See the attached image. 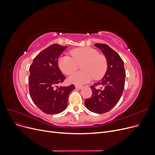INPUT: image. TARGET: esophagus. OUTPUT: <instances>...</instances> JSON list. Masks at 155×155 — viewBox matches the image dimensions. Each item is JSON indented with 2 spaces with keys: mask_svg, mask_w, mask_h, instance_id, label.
Masks as SVG:
<instances>
[{
  "mask_svg": "<svg viewBox=\"0 0 155 155\" xmlns=\"http://www.w3.org/2000/svg\"><path fill=\"white\" fill-rule=\"evenodd\" d=\"M75 87H76V89H81L83 88V86H80V85H76V86H75Z\"/></svg>",
  "mask_w": 155,
  "mask_h": 155,
  "instance_id": "esophagus-1",
  "label": "esophagus"
}]
</instances>
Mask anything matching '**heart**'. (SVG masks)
Listing matches in <instances>:
<instances>
[{
	"instance_id": "1",
	"label": "heart",
	"mask_w": 155,
	"mask_h": 155,
	"mask_svg": "<svg viewBox=\"0 0 155 155\" xmlns=\"http://www.w3.org/2000/svg\"><path fill=\"white\" fill-rule=\"evenodd\" d=\"M72 57L65 56L58 60L60 69L66 75H71L81 65L82 71L76 72L69 78L71 83L83 84L91 81L94 78L100 79L106 74L107 62L106 58L98 54L97 50L90 47L78 48L71 51Z\"/></svg>"
}]
</instances>
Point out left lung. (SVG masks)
Returning a JSON list of instances; mask_svg holds the SVG:
<instances>
[{
    "instance_id": "left-lung-1",
    "label": "left lung",
    "mask_w": 155,
    "mask_h": 155,
    "mask_svg": "<svg viewBox=\"0 0 155 155\" xmlns=\"http://www.w3.org/2000/svg\"><path fill=\"white\" fill-rule=\"evenodd\" d=\"M101 50L107 62V69L102 80L91 86L93 94L84 101L91 112L103 114L110 111L118 103L125 84L124 62L116 51L105 44H95Z\"/></svg>"
}]
</instances>
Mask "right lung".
<instances>
[{
  "label": "right lung",
  "mask_w": 155,
  "mask_h": 155,
  "mask_svg": "<svg viewBox=\"0 0 155 155\" xmlns=\"http://www.w3.org/2000/svg\"><path fill=\"white\" fill-rule=\"evenodd\" d=\"M66 46L52 44L38 54L29 68V94L34 103L46 114H58L68 106L75 86L58 87L66 79L58 66V59Z\"/></svg>",
  "instance_id": "1"
}]
</instances>
